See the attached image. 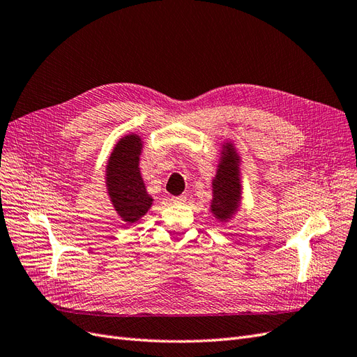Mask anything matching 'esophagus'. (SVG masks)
<instances>
[{
    "label": "esophagus",
    "instance_id": "1",
    "mask_svg": "<svg viewBox=\"0 0 357 357\" xmlns=\"http://www.w3.org/2000/svg\"><path fill=\"white\" fill-rule=\"evenodd\" d=\"M171 201L174 204H185L186 202V195H178V197H171Z\"/></svg>",
    "mask_w": 357,
    "mask_h": 357
}]
</instances>
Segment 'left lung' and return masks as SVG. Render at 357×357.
I'll use <instances>...</instances> for the list:
<instances>
[{
    "mask_svg": "<svg viewBox=\"0 0 357 357\" xmlns=\"http://www.w3.org/2000/svg\"><path fill=\"white\" fill-rule=\"evenodd\" d=\"M240 156L234 144L225 143L218 165V172L213 178V199L210 210L214 218L226 222L236 213L241 202Z\"/></svg>",
    "mask_w": 357,
    "mask_h": 357,
    "instance_id": "left-lung-1",
    "label": "left lung"
}]
</instances>
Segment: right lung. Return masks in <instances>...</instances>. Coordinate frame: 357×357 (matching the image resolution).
I'll return each instance as SVG.
<instances>
[{
	"label": "right lung",
	"mask_w": 357,
	"mask_h": 357,
	"mask_svg": "<svg viewBox=\"0 0 357 357\" xmlns=\"http://www.w3.org/2000/svg\"><path fill=\"white\" fill-rule=\"evenodd\" d=\"M142 150L139 135H125L114 146L105 168L107 193L117 214L129 225L142 219L153 202L139 172Z\"/></svg>",
	"instance_id": "add662e5"
}]
</instances>
